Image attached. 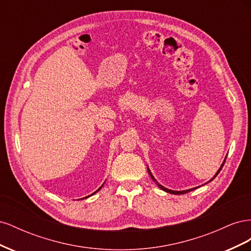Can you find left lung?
<instances>
[{
  "label": "left lung",
  "instance_id": "obj_1",
  "mask_svg": "<svg viewBox=\"0 0 251 251\" xmlns=\"http://www.w3.org/2000/svg\"><path fill=\"white\" fill-rule=\"evenodd\" d=\"M225 160H226V157H225V159H224V161H223V163L221 164V166H220V169L217 171V173L215 174V176L214 177H212L208 182H211L212 180H214L217 176H218V174L220 173V171H221L222 170V168H223V165H224V163H225ZM148 172H149V174H150V176H151V179H153V181L155 182V183L157 184V186L159 187V188H161L162 189V191H164V192H166V193H169V194H173V195H182V194H186V193H188V192H192V191H194V189H196V188H199L200 186H197V187H194V188H189V189H185V191H173V189H169V188H166V187H164L163 185H161L160 183H159V182L155 179V177L153 176V174H151V170L149 169V166H148ZM208 182H206V183H205V184H207L208 183Z\"/></svg>",
  "mask_w": 251,
  "mask_h": 251
}]
</instances>
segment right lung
<instances>
[{
  "mask_svg": "<svg viewBox=\"0 0 251 251\" xmlns=\"http://www.w3.org/2000/svg\"><path fill=\"white\" fill-rule=\"evenodd\" d=\"M103 184H104V183H103ZM103 184H102V185H101V186H100V188H98V189H97V191H96V192H94V193H93V194H92V195H90V196H88V197H85V198H83V199H87V198H89V197H91V196H93V195H94V194H96V193H97V192H100V189H101V187H102V186H103Z\"/></svg>",
  "mask_w": 251,
  "mask_h": 251,
  "instance_id": "right-lung-1",
  "label": "right lung"
}]
</instances>
